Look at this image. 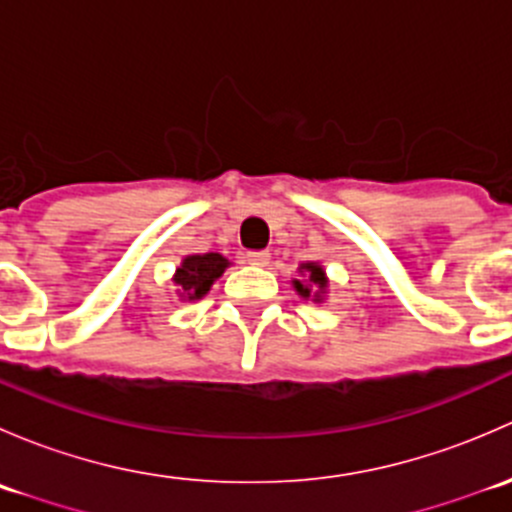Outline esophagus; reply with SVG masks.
I'll return each mask as SVG.
<instances>
[{
  "mask_svg": "<svg viewBox=\"0 0 512 512\" xmlns=\"http://www.w3.org/2000/svg\"><path fill=\"white\" fill-rule=\"evenodd\" d=\"M247 262L255 267H267L270 265V252L267 250H255V252H247Z\"/></svg>",
  "mask_w": 512,
  "mask_h": 512,
  "instance_id": "34e87169",
  "label": "esophagus"
}]
</instances>
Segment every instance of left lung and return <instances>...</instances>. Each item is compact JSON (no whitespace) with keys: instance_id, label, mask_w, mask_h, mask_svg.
I'll list each match as a JSON object with an SVG mask.
<instances>
[{"instance_id":"obj_1","label":"left lung","mask_w":512,"mask_h":512,"mask_svg":"<svg viewBox=\"0 0 512 512\" xmlns=\"http://www.w3.org/2000/svg\"><path fill=\"white\" fill-rule=\"evenodd\" d=\"M299 275H304V280H292L294 289H297L304 299L314 297V302H322L324 292H327L329 287L324 267L317 265V262H304V265H299Z\"/></svg>"}]
</instances>
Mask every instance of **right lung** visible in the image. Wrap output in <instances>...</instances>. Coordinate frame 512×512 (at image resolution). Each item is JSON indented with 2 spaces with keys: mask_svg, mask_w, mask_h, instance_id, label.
I'll return each instance as SVG.
<instances>
[{
  "mask_svg": "<svg viewBox=\"0 0 512 512\" xmlns=\"http://www.w3.org/2000/svg\"><path fill=\"white\" fill-rule=\"evenodd\" d=\"M230 267L227 257L220 252H205V255H188L183 260V265L175 270V287H178L180 299H193L205 297L213 287V282Z\"/></svg>",
  "mask_w": 512,
  "mask_h": 512,
  "instance_id": "obj_1",
  "label": "right lung"
}]
</instances>
